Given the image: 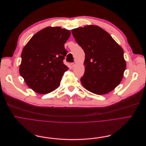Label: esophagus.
<instances>
[{"label":"esophagus","mask_w":146,"mask_h":146,"mask_svg":"<svg viewBox=\"0 0 146 146\" xmlns=\"http://www.w3.org/2000/svg\"><path fill=\"white\" fill-rule=\"evenodd\" d=\"M76 65H77V63H76L75 62H74V63H72V64H71V66H72V67L75 66H76Z\"/></svg>","instance_id":"esophagus-1"}]
</instances>
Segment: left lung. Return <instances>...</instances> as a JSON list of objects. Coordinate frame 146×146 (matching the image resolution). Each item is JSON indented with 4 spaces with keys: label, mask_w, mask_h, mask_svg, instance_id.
<instances>
[{
    "label": "left lung",
    "mask_w": 146,
    "mask_h": 146,
    "mask_svg": "<svg viewBox=\"0 0 146 146\" xmlns=\"http://www.w3.org/2000/svg\"><path fill=\"white\" fill-rule=\"evenodd\" d=\"M72 33L85 53V72L80 80L83 87L99 95L112 92L120 84L127 67L121 46L97 25L77 28Z\"/></svg>",
    "instance_id": "obj_1"
}]
</instances>
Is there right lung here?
<instances>
[{"label":"right lung","instance_id":"right-lung-1","mask_svg":"<svg viewBox=\"0 0 146 146\" xmlns=\"http://www.w3.org/2000/svg\"><path fill=\"white\" fill-rule=\"evenodd\" d=\"M71 31L60 27H47L37 32L23 48L19 71L26 84L41 94L49 93L60 85L68 68L63 60L64 44Z\"/></svg>","mask_w":146,"mask_h":146}]
</instances>
